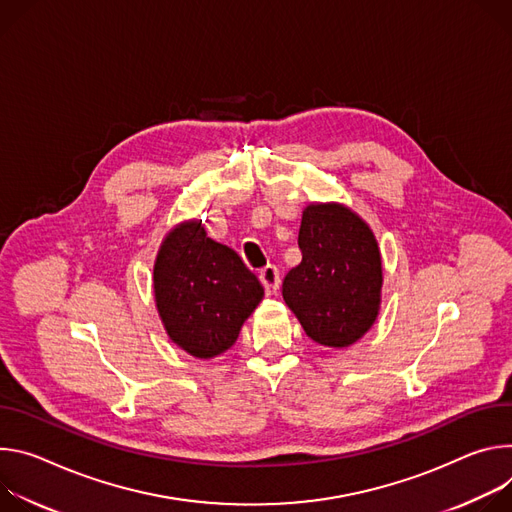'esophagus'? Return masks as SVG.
Wrapping results in <instances>:
<instances>
[{
    "label": "esophagus",
    "mask_w": 512,
    "mask_h": 512,
    "mask_svg": "<svg viewBox=\"0 0 512 512\" xmlns=\"http://www.w3.org/2000/svg\"><path fill=\"white\" fill-rule=\"evenodd\" d=\"M260 280H262V285H264L268 295L276 293L278 287H280V272H278V268L274 264H266L260 270Z\"/></svg>",
    "instance_id": "1"
}]
</instances>
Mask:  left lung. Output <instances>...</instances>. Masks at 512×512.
Here are the masks:
<instances>
[{
    "mask_svg": "<svg viewBox=\"0 0 512 512\" xmlns=\"http://www.w3.org/2000/svg\"><path fill=\"white\" fill-rule=\"evenodd\" d=\"M303 260L282 297L313 342L348 348L374 323L382 262L370 227L344 205H309L299 230Z\"/></svg>",
    "mask_w": 512,
    "mask_h": 512,
    "instance_id": "8db88e82",
    "label": "left lung"
}]
</instances>
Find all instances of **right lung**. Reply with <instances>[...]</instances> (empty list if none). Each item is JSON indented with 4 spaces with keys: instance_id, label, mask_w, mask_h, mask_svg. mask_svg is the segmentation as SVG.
<instances>
[{
    "instance_id": "right-lung-1",
    "label": "right lung",
    "mask_w": 512,
    "mask_h": 512,
    "mask_svg": "<svg viewBox=\"0 0 512 512\" xmlns=\"http://www.w3.org/2000/svg\"><path fill=\"white\" fill-rule=\"evenodd\" d=\"M154 297L170 339L195 358H213L236 344L264 289L232 248L187 221L160 246Z\"/></svg>"
}]
</instances>
